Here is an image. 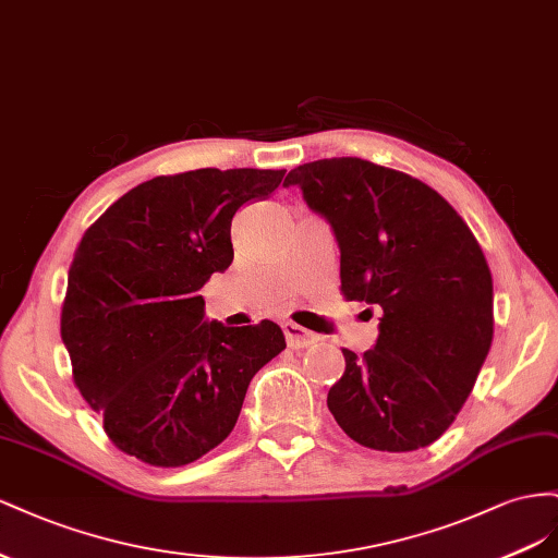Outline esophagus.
<instances>
[{"label": "esophagus", "instance_id": "obj_1", "mask_svg": "<svg viewBox=\"0 0 558 558\" xmlns=\"http://www.w3.org/2000/svg\"><path fill=\"white\" fill-rule=\"evenodd\" d=\"M282 331H284V339H288V343L292 348H308V345L317 343L315 333L304 329L301 325H296V323H290V320L282 323Z\"/></svg>", "mask_w": 558, "mask_h": 558}]
</instances>
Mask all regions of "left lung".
Instances as JSON below:
<instances>
[{
	"mask_svg": "<svg viewBox=\"0 0 558 558\" xmlns=\"http://www.w3.org/2000/svg\"><path fill=\"white\" fill-rule=\"evenodd\" d=\"M341 250V294L378 306V339L327 395L343 433L374 451L437 441L456 421L493 341V278L449 201L407 172L355 156L290 170Z\"/></svg>",
	"mask_w": 558,
	"mask_h": 558,
	"instance_id": "1",
	"label": "left lung"
}]
</instances>
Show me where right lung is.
I'll use <instances>...</instances> for the list:
<instances>
[{"label": "right lung", "mask_w": 558, "mask_h": 558, "mask_svg": "<svg viewBox=\"0 0 558 558\" xmlns=\"http://www.w3.org/2000/svg\"><path fill=\"white\" fill-rule=\"evenodd\" d=\"M284 170L201 168L142 182L74 250L60 337L74 386L109 441L154 468H182L225 441L282 329L205 323L198 294L233 262L231 219L274 194Z\"/></svg>", "instance_id": "obj_1"}]
</instances>
